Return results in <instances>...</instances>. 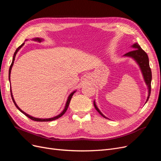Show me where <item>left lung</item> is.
Returning a JSON list of instances; mask_svg holds the SVG:
<instances>
[{
    "label": "left lung",
    "instance_id": "1",
    "mask_svg": "<svg viewBox=\"0 0 161 161\" xmlns=\"http://www.w3.org/2000/svg\"><path fill=\"white\" fill-rule=\"evenodd\" d=\"M132 47L135 49H134L133 51H130V52L124 54V56L130 57V58H132V59H134V61H135L137 63V64L139 65L140 68H141L144 81L146 83L147 86H148V94L146 101V102H147L150 95V91H151V80H152V72L149 65L148 57L147 53L145 52L143 49H142L141 46H140L137 43L133 44V45H132ZM94 105L96 110L99 112L100 115H102L103 118H108L107 117H106L104 115H103V114L100 112L99 109H98V108L96 104L95 101L94 102Z\"/></svg>",
    "mask_w": 161,
    "mask_h": 161
}]
</instances>
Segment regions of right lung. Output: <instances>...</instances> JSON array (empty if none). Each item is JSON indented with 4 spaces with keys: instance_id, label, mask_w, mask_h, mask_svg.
<instances>
[{
    "instance_id": "1",
    "label": "right lung",
    "mask_w": 161,
    "mask_h": 161,
    "mask_svg": "<svg viewBox=\"0 0 161 161\" xmlns=\"http://www.w3.org/2000/svg\"><path fill=\"white\" fill-rule=\"evenodd\" d=\"M32 40H33V41H38V42H39V43L41 42V41H43V39H41V38H34V39H33ZM24 44H25V43H23L21 45H20V46L19 47L16 49V51H15V52H14V53L12 63H11V66H10V67H9V71H8V79H9L10 83H11V69H12V67H13V64H14V59H15V57H16V55H17V52L19 51V50L24 45ZM10 88H11V97H12V100H13V102H14V103L15 106H16V107L18 108V110H19L20 112H21L23 114H25L26 116H27V117L29 118L30 119H31V120H35V121H37V122H49V121H52V120H56V119H58L59 118L61 117V116H63V115L65 113V112L67 111V108H68V106H69V102H70V101H71V97H72V96H73V95L74 94V93L76 92V91H74L73 92H71V94H69V96H68V97H67V102H66V103H65V108H64V110L62 111L61 113L59 114V115L56 116H54V117H53V118H35V117H33V116H30V115L27 114V113H25V112H23L22 110H20V108L17 106L16 102H15V101H14V97H13V93H12V90H11V86L10 87Z\"/></svg>"
}]
</instances>
